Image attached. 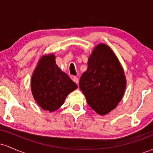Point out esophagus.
<instances>
[{"mask_svg": "<svg viewBox=\"0 0 153 153\" xmlns=\"http://www.w3.org/2000/svg\"><path fill=\"white\" fill-rule=\"evenodd\" d=\"M73 81H74L76 84H78V82H79V79H78V78H77V77H75V76H74V77H73Z\"/></svg>", "mask_w": 153, "mask_h": 153, "instance_id": "esophagus-1", "label": "esophagus"}]
</instances>
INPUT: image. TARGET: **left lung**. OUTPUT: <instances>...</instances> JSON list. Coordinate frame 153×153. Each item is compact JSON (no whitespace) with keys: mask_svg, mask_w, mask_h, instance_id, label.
Instances as JSON below:
<instances>
[{"mask_svg":"<svg viewBox=\"0 0 153 153\" xmlns=\"http://www.w3.org/2000/svg\"><path fill=\"white\" fill-rule=\"evenodd\" d=\"M79 87L87 102L99 114L105 115L118 105L126 88L124 71L109 47H95L82 73Z\"/></svg>","mask_w":153,"mask_h":153,"instance_id":"1","label":"left lung"}]
</instances>
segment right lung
<instances>
[{
	"instance_id": "right-lung-1",
	"label": "right lung",
	"mask_w": 153,
	"mask_h": 153,
	"mask_svg": "<svg viewBox=\"0 0 153 153\" xmlns=\"http://www.w3.org/2000/svg\"><path fill=\"white\" fill-rule=\"evenodd\" d=\"M31 87L39 106L52 112L62 106L66 96L78 85L59 69L54 55L50 54L44 56L39 61L31 78Z\"/></svg>"
}]
</instances>
